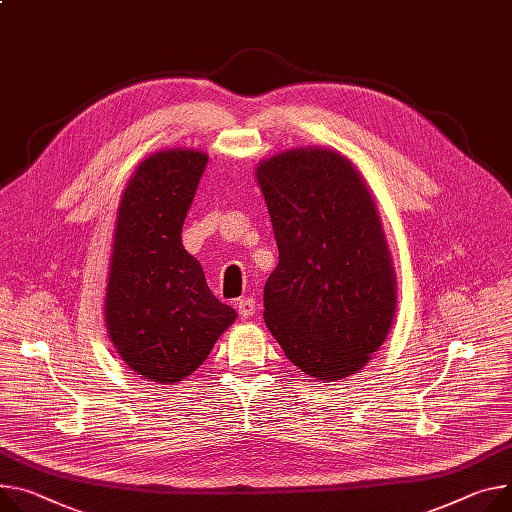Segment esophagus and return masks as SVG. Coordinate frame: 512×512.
Returning a JSON list of instances; mask_svg holds the SVG:
<instances>
[{"mask_svg": "<svg viewBox=\"0 0 512 512\" xmlns=\"http://www.w3.org/2000/svg\"><path fill=\"white\" fill-rule=\"evenodd\" d=\"M238 311H240V316H244V318H252L254 313L258 311L256 299H252V297H244V299H240V301H238Z\"/></svg>", "mask_w": 512, "mask_h": 512, "instance_id": "esophagus-1", "label": "esophagus"}]
</instances>
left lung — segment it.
Here are the masks:
<instances>
[{"label":"left lung","mask_w":512,"mask_h":512,"mask_svg":"<svg viewBox=\"0 0 512 512\" xmlns=\"http://www.w3.org/2000/svg\"><path fill=\"white\" fill-rule=\"evenodd\" d=\"M256 178L279 264L264 285V322L305 375L357 373L385 342L396 272L379 211L348 157L299 147L268 157Z\"/></svg>","instance_id":"8db88e82"}]
</instances>
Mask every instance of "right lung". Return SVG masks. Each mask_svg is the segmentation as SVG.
Returning <instances> with one entry per match:
<instances>
[{"instance_id": "add662e5", "label": "right lung", "mask_w": 512, "mask_h": 512, "mask_svg": "<svg viewBox=\"0 0 512 512\" xmlns=\"http://www.w3.org/2000/svg\"><path fill=\"white\" fill-rule=\"evenodd\" d=\"M209 155L157 151L137 166L116 211L104 318L119 357L147 381L174 385L199 369L235 311L182 246V225Z\"/></svg>"}]
</instances>
